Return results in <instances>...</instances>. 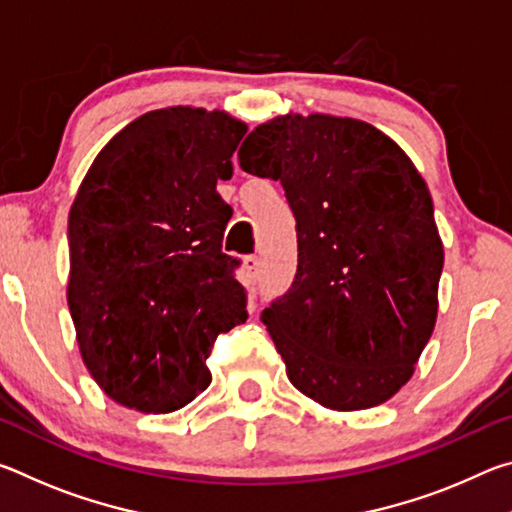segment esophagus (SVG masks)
<instances>
[{
	"mask_svg": "<svg viewBox=\"0 0 512 512\" xmlns=\"http://www.w3.org/2000/svg\"><path fill=\"white\" fill-rule=\"evenodd\" d=\"M244 268H246L248 282H255L257 275H259V257L257 255H246L244 257Z\"/></svg>",
	"mask_w": 512,
	"mask_h": 512,
	"instance_id": "34e87169",
	"label": "esophagus"
}]
</instances>
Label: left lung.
Listing matches in <instances>:
<instances>
[{
	"instance_id": "1",
	"label": "left lung",
	"mask_w": 512,
	"mask_h": 512,
	"mask_svg": "<svg viewBox=\"0 0 512 512\" xmlns=\"http://www.w3.org/2000/svg\"><path fill=\"white\" fill-rule=\"evenodd\" d=\"M239 164L280 180L296 216V280L262 311L289 381L334 411L391 400L438 316L445 253L424 178L375 126L318 112L259 124Z\"/></svg>"
}]
</instances>
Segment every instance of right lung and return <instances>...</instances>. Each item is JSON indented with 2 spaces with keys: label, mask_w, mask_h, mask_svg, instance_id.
<instances>
[{
  "label": "right lung",
  "mask_w": 512,
  "mask_h": 512,
  "mask_svg": "<svg viewBox=\"0 0 512 512\" xmlns=\"http://www.w3.org/2000/svg\"><path fill=\"white\" fill-rule=\"evenodd\" d=\"M244 121L162 108L112 137L69 210L67 305L83 363L128 409L171 413L210 386L216 336L246 323L239 262L221 250Z\"/></svg>",
  "instance_id": "right-lung-1"
}]
</instances>
